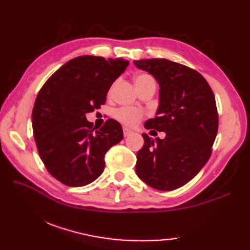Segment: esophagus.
Returning <instances> with one entry per match:
<instances>
[{
	"instance_id": "34e87169",
	"label": "esophagus",
	"mask_w": 250,
	"mask_h": 250,
	"mask_svg": "<svg viewBox=\"0 0 250 250\" xmlns=\"http://www.w3.org/2000/svg\"><path fill=\"white\" fill-rule=\"evenodd\" d=\"M132 133H133V131H132V130L129 129V128H126V126H125V128H124V135H125V137L131 135Z\"/></svg>"
}]
</instances>
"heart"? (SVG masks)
I'll return each instance as SVG.
<instances>
[{"instance_id": "heart-1", "label": "heart", "mask_w": 250, "mask_h": 250, "mask_svg": "<svg viewBox=\"0 0 250 250\" xmlns=\"http://www.w3.org/2000/svg\"><path fill=\"white\" fill-rule=\"evenodd\" d=\"M135 86H142V84L152 83H155V79L149 74L146 73H140L134 77ZM143 113L137 108L134 107H122L118 108L114 111L115 118L122 122V124L128 125H134L139 122L142 118Z\"/></svg>"}]
</instances>
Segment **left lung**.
Here are the masks:
<instances>
[{
    "label": "left lung",
    "mask_w": 250,
    "mask_h": 250,
    "mask_svg": "<svg viewBox=\"0 0 250 250\" xmlns=\"http://www.w3.org/2000/svg\"><path fill=\"white\" fill-rule=\"evenodd\" d=\"M134 64L155 77L160 87L157 116L145 122V128L166 132L162 140L143 134L136 174L155 189H177L190 182L211 155L218 131L213 90L199 72L176 62L145 59Z\"/></svg>",
    "instance_id": "1"
}]
</instances>
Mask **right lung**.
Instances as JSON below:
<instances>
[{"instance_id": "add662e5", "label": "right lung", "mask_w": 250, "mask_h": 250, "mask_svg": "<svg viewBox=\"0 0 250 250\" xmlns=\"http://www.w3.org/2000/svg\"><path fill=\"white\" fill-rule=\"evenodd\" d=\"M129 61L82 56L66 62L37 94L32 126L42 161L52 176L70 187L94 182L105 167V153L124 139L118 121L95 130L86 114L99 109Z\"/></svg>"}]
</instances>
